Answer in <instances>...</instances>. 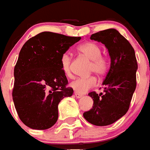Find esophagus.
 <instances>
[{
	"label": "esophagus",
	"instance_id": "1",
	"mask_svg": "<svg viewBox=\"0 0 150 150\" xmlns=\"http://www.w3.org/2000/svg\"><path fill=\"white\" fill-rule=\"evenodd\" d=\"M74 96H75L76 98H78V99H80V98H81L82 96H83V95L80 94V93H78V92H74Z\"/></svg>",
	"mask_w": 150,
	"mask_h": 150
}]
</instances>
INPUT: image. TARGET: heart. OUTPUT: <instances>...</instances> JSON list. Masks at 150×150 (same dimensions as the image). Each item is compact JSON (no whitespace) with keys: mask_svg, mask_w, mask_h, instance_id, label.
I'll list each match as a JSON object with an SVG mask.
<instances>
[{"mask_svg":"<svg viewBox=\"0 0 150 150\" xmlns=\"http://www.w3.org/2000/svg\"><path fill=\"white\" fill-rule=\"evenodd\" d=\"M77 50L85 58L91 60L89 66L90 72H95L99 76H103L107 73L108 69V58L101 54V48L100 45L93 42H87L80 45ZM71 57L65 54L61 58V67L63 74L66 76L70 77L72 74L70 70ZM97 84V79L94 76L86 77H78L70 83V87L79 93H84Z\"/></svg>","mask_w":150,"mask_h":150,"instance_id":"1","label":"heart"}]
</instances>
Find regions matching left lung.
Returning a JSON list of instances; mask_svg holds the SVG:
<instances>
[{"label": "left lung", "mask_w": 150, "mask_h": 150, "mask_svg": "<svg viewBox=\"0 0 150 150\" xmlns=\"http://www.w3.org/2000/svg\"><path fill=\"white\" fill-rule=\"evenodd\" d=\"M90 39L104 44L111 58V66L103 82L104 93H88L93 106L83 116L95 126H108L122 118L129 109L136 88L138 63L132 46L115 29L92 34Z\"/></svg>", "instance_id": "obj_1"}]
</instances>
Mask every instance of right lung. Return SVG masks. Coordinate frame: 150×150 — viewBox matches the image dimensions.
Returning <instances> with one entry per match:
<instances>
[{
    "label": "right lung",
    "mask_w": 150,
    "mask_h": 150,
    "mask_svg": "<svg viewBox=\"0 0 150 150\" xmlns=\"http://www.w3.org/2000/svg\"><path fill=\"white\" fill-rule=\"evenodd\" d=\"M81 39L44 31L26 42L14 68L12 100L20 120L31 129L47 130L58 118V106L71 96L72 88L61 67V58Z\"/></svg>",
    "instance_id": "1"
}]
</instances>
